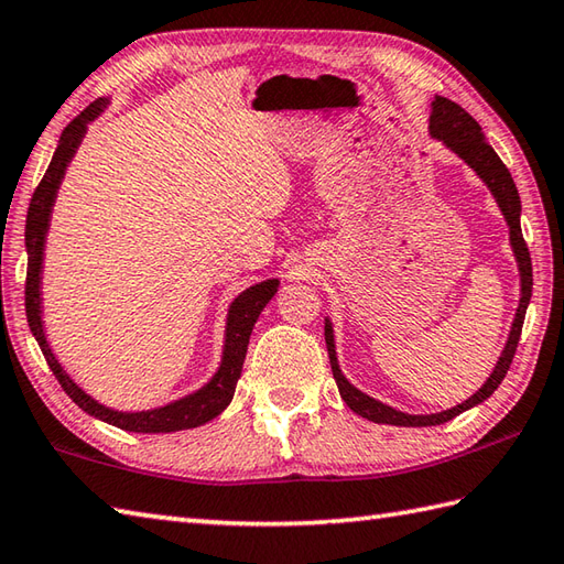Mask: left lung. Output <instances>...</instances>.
<instances>
[{
	"label": "left lung",
	"mask_w": 564,
	"mask_h": 564,
	"mask_svg": "<svg viewBox=\"0 0 564 564\" xmlns=\"http://www.w3.org/2000/svg\"><path fill=\"white\" fill-rule=\"evenodd\" d=\"M427 134H430V139H437L440 143H443V147L455 153L457 159L465 161L469 169L479 175V181L489 187V193L494 195V200H496V205H499L506 225H509V241H511L513 257L518 263V275H521V301H518L516 317L511 323V333L501 349V357H499V361H496V367L489 373V379L481 383V389L477 393H471L467 401L447 408V411L421 413V415L395 411V408L371 399L369 393H364L357 389L355 383H349V379L341 373L339 361H337L333 323H329V317H325V341H327L329 367H333V377L337 381L341 401H345L357 415L367 417V421H371V423H381V425H399V427L443 425V423L452 421L455 415L465 413V411H469V408L487 401L489 395L499 389V383L503 381L506 371H509V367H511L518 339H521L528 303H531V295H533V263H531V253H528V247L523 241V231H521V197H518L516 183L511 178L509 169H506L503 161L496 156V151L489 147V143L484 141L481 127L477 124V119H474L469 112H465V109H462L457 102H452V99L435 97L433 102H430Z\"/></svg>",
	"instance_id": "left-lung-1"
}]
</instances>
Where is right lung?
I'll use <instances>...</instances> for the list:
<instances>
[{"mask_svg": "<svg viewBox=\"0 0 564 564\" xmlns=\"http://www.w3.org/2000/svg\"><path fill=\"white\" fill-rule=\"evenodd\" d=\"M107 107H109V99H97V102H93L83 115H77L70 124L63 129L58 149L53 153L48 171L43 175L36 193L31 197L29 215H26V235H24L26 253H29L26 319H29L31 335L36 337L43 357H46L51 371L55 373V379H58L63 391L70 395L75 405H80L87 415L127 430V433H178V430H191L213 421V417L223 413L229 405V401L235 399V389L241 377V367H245L251 329L257 325L263 307H267L271 297L279 293L281 281L267 279L261 283H253L229 303L219 367L213 377H209V381L203 383L197 391L181 395V399L163 403L159 408H149V411H119V408H109L105 403H99L83 389V386H77L70 373L63 369L58 357L53 355L51 341L46 337V325H43V295H41L43 293L41 291L43 259H46V239L51 229L53 205H55V197H58L65 171H68L77 149H80V143L87 134V124H93V121L102 115Z\"/></svg>", "mask_w": 564, "mask_h": 564, "instance_id": "right-lung-1", "label": "right lung"}]
</instances>
